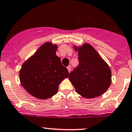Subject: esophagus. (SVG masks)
I'll list each match as a JSON object with an SVG mask.
<instances>
[{
  "label": "esophagus",
  "instance_id": "1",
  "mask_svg": "<svg viewBox=\"0 0 132 132\" xmlns=\"http://www.w3.org/2000/svg\"><path fill=\"white\" fill-rule=\"evenodd\" d=\"M67 69H68L69 72H70L71 71V65H69L68 67H67Z\"/></svg>",
  "mask_w": 132,
  "mask_h": 132
}]
</instances>
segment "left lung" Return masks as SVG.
Segmentation results:
<instances>
[{
  "instance_id": "1",
  "label": "left lung",
  "mask_w": 132,
  "mask_h": 132,
  "mask_svg": "<svg viewBox=\"0 0 132 132\" xmlns=\"http://www.w3.org/2000/svg\"><path fill=\"white\" fill-rule=\"evenodd\" d=\"M79 64L69 74V78L76 92L87 98L102 95L110 87L111 70L108 64L89 44L78 48Z\"/></svg>"
}]
</instances>
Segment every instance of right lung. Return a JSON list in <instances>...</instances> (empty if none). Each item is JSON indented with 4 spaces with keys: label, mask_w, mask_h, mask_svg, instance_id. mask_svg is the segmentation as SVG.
I'll use <instances>...</instances> for the list:
<instances>
[{
    "label": "right lung",
    "mask_w": 132,
    "mask_h": 132,
    "mask_svg": "<svg viewBox=\"0 0 132 132\" xmlns=\"http://www.w3.org/2000/svg\"><path fill=\"white\" fill-rule=\"evenodd\" d=\"M56 45L46 43L21 67V85L37 98L47 99L56 95L61 81L69 76L67 69L56 55Z\"/></svg>",
    "instance_id": "1"
}]
</instances>
